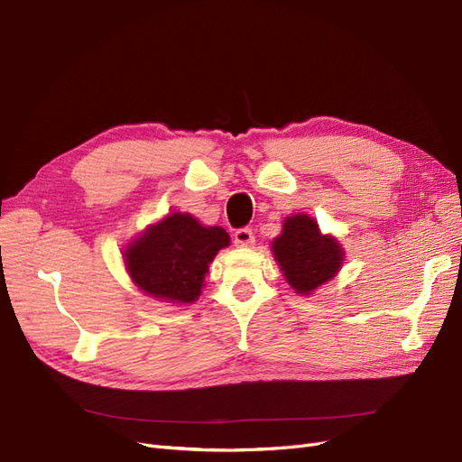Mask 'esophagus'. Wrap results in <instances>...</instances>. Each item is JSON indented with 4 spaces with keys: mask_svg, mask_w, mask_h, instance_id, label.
<instances>
[{
    "mask_svg": "<svg viewBox=\"0 0 462 462\" xmlns=\"http://www.w3.org/2000/svg\"><path fill=\"white\" fill-rule=\"evenodd\" d=\"M234 244L237 247H249L255 244V236H253L251 228H237L234 232Z\"/></svg>",
    "mask_w": 462,
    "mask_h": 462,
    "instance_id": "34e87169",
    "label": "esophagus"
}]
</instances>
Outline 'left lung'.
I'll use <instances>...</instances> for the list:
<instances>
[{
	"label": "left lung",
	"instance_id": "1",
	"mask_svg": "<svg viewBox=\"0 0 462 462\" xmlns=\"http://www.w3.org/2000/svg\"><path fill=\"white\" fill-rule=\"evenodd\" d=\"M273 251L297 293H310L328 282L344 261L337 242L322 236L317 222L307 215H295L284 222V230L273 242Z\"/></svg>",
	"mask_w": 462,
	"mask_h": 462
}]
</instances>
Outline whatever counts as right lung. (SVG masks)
Segmentation results:
<instances>
[{"label": "right lung", "instance_id": "right-lung-1", "mask_svg": "<svg viewBox=\"0 0 462 462\" xmlns=\"http://www.w3.org/2000/svg\"><path fill=\"white\" fill-rule=\"evenodd\" d=\"M230 244L228 234L182 213L147 228L126 253V269L136 286L171 303L196 301L209 264L218 249Z\"/></svg>", "mask_w": 462, "mask_h": 462}]
</instances>
